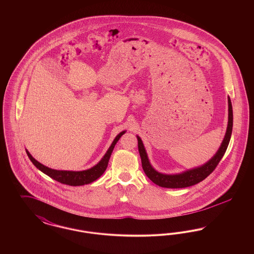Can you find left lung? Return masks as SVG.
I'll return each mask as SVG.
<instances>
[{
  "mask_svg": "<svg viewBox=\"0 0 254 254\" xmlns=\"http://www.w3.org/2000/svg\"><path fill=\"white\" fill-rule=\"evenodd\" d=\"M228 103H229V122H228V127H227L225 138L220 145L216 154L201 167L189 169L187 171H184L178 174L160 173L153 169L152 166L150 165L143 142L141 138L137 136L138 149L142 160V167L145 171V175L159 187L168 188V189L188 188L205 179L217 167L219 162L224 156L230 143L231 132H232V125H233V113H232V106H231L230 97H228Z\"/></svg>",
  "mask_w": 254,
  "mask_h": 254,
  "instance_id": "obj_1",
  "label": "left lung"
}]
</instances>
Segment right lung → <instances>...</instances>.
I'll list each match as a JSON object with an SVG mask.
<instances>
[{
	"label": "right lung",
	"mask_w": 254,
	"mask_h": 254,
	"mask_svg": "<svg viewBox=\"0 0 254 254\" xmlns=\"http://www.w3.org/2000/svg\"><path fill=\"white\" fill-rule=\"evenodd\" d=\"M126 132V130L119 133L114 141L112 142L111 145L109 146L107 153L102 158V160L97 164L96 166L92 167L91 169L82 170V171H70V170H57V169H49L48 167L44 166L43 164L39 163L37 160L31 156V154L26 150V154L30 159V161L33 163V165L37 169L47 174L50 178L54 179L55 181L60 182L62 184L68 185V186H83L86 184H90L97 180L108 168L109 158L113 151V148L116 145V143L119 141L122 135Z\"/></svg>",
	"instance_id": "add662e5"
}]
</instances>
